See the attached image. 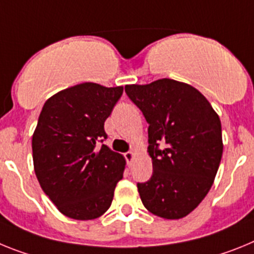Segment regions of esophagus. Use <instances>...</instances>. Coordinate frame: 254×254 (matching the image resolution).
<instances>
[{
    "label": "esophagus",
    "mask_w": 254,
    "mask_h": 254,
    "mask_svg": "<svg viewBox=\"0 0 254 254\" xmlns=\"http://www.w3.org/2000/svg\"><path fill=\"white\" fill-rule=\"evenodd\" d=\"M124 156H125V160H127V165H131V162H133L134 156H135V153H134L133 151H127V153L124 154Z\"/></svg>",
    "instance_id": "obj_1"
}]
</instances>
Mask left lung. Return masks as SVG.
<instances>
[{
	"mask_svg": "<svg viewBox=\"0 0 254 254\" xmlns=\"http://www.w3.org/2000/svg\"><path fill=\"white\" fill-rule=\"evenodd\" d=\"M125 92L149 125L153 173L136 184L140 199L153 215L182 219L203 200L219 170V115L195 88L173 79L127 85Z\"/></svg>",
	"mask_w": 254,
	"mask_h": 254,
	"instance_id": "left-lung-1",
	"label": "left lung"
}]
</instances>
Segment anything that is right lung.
<instances>
[{
	"mask_svg": "<svg viewBox=\"0 0 254 254\" xmlns=\"http://www.w3.org/2000/svg\"><path fill=\"white\" fill-rule=\"evenodd\" d=\"M123 90L83 83L52 96L42 109L32 140L34 171L67 217L93 220L111 206L125 160L101 143L107 139L106 119Z\"/></svg>",
	"mask_w": 254,
	"mask_h": 254,
	"instance_id": "add662e5",
	"label": "right lung"
}]
</instances>
